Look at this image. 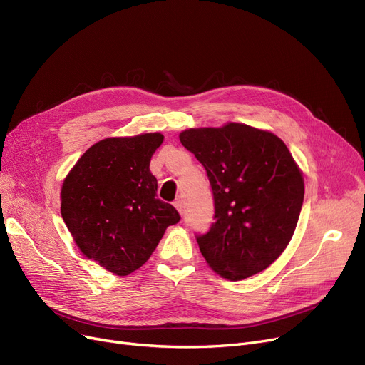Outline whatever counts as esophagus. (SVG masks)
Instances as JSON below:
<instances>
[{
  "instance_id": "34e87169",
  "label": "esophagus",
  "mask_w": 365,
  "mask_h": 365,
  "mask_svg": "<svg viewBox=\"0 0 365 365\" xmlns=\"http://www.w3.org/2000/svg\"><path fill=\"white\" fill-rule=\"evenodd\" d=\"M175 207L178 208V212H179L180 215H183V204H182V200H176V201H175Z\"/></svg>"
}]
</instances>
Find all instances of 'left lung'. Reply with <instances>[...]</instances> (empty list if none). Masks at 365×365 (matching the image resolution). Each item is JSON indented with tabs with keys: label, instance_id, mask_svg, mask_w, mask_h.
<instances>
[{
	"label": "left lung",
	"instance_id": "obj_1",
	"mask_svg": "<svg viewBox=\"0 0 365 365\" xmlns=\"http://www.w3.org/2000/svg\"><path fill=\"white\" fill-rule=\"evenodd\" d=\"M179 138L213 190L215 223L195 235L201 255L231 281L264 271L290 242L303 204V178L289 148L269 131L235 123Z\"/></svg>",
	"mask_w": 365,
	"mask_h": 365
}]
</instances>
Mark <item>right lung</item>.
Segmentation results:
<instances>
[{
    "label": "right lung",
    "instance_id": "right-lung-1",
    "mask_svg": "<svg viewBox=\"0 0 365 365\" xmlns=\"http://www.w3.org/2000/svg\"><path fill=\"white\" fill-rule=\"evenodd\" d=\"M163 140L160 133L101 140L63 182V222L80 250L112 274L139 269L165 229L180 220L175 207L157 198V179L149 170Z\"/></svg>",
    "mask_w": 365,
    "mask_h": 365
}]
</instances>
